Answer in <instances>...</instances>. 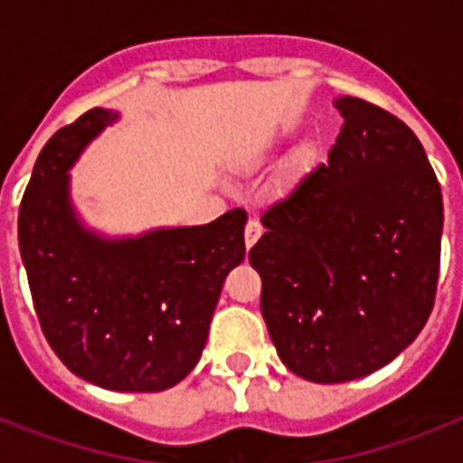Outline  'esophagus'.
<instances>
[{
  "label": "esophagus",
  "instance_id": "obj_1",
  "mask_svg": "<svg viewBox=\"0 0 463 463\" xmlns=\"http://www.w3.org/2000/svg\"><path fill=\"white\" fill-rule=\"evenodd\" d=\"M261 232H264V228H261L260 221H257V218H250V221H247V225H245V245H247V250H250V247H252L254 242L261 238Z\"/></svg>",
  "mask_w": 463,
  "mask_h": 463
}]
</instances>
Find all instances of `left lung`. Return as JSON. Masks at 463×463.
<instances>
[{"instance_id": "8db88e82", "label": "left lung", "mask_w": 463, "mask_h": 463, "mask_svg": "<svg viewBox=\"0 0 463 463\" xmlns=\"http://www.w3.org/2000/svg\"><path fill=\"white\" fill-rule=\"evenodd\" d=\"M329 160L261 216L250 250L279 358L317 384L358 380L416 341L435 305L442 192L402 119L338 98Z\"/></svg>"}]
</instances>
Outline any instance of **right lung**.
I'll return each instance as SVG.
<instances>
[{"instance_id":"right-lung-1","label":"right lung","mask_w":463,"mask_h":463,"mask_svg":"<svg viewBox=\"0 0 463 463\" xmlns=\"http://www.w3.org/2000/svg\"><path fill=\"white\" fill-rule=\"evenodd\" d=\"M118 112L93 108L40 151L18 209V247L40 329L81 380L163 392L202 358L225 276L245 260V209L192 228L108 240L69 199V167Z\"/></svg>"}]
</instances>
